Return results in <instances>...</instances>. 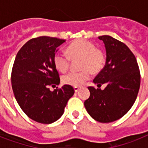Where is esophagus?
<instances>
[{
    "label": "esophagus",
    "instance_id": "esophagus-1",
    "mask_svg": "<svg viewBox=\"0 0 148 148\" xmlns=\"http://www.w3.org/2000/svg\"><path fill=\"white\" fill-rule=\"evenodd\" d=\"M74 91H75V92H77V91H78V90H79V88H78V87H74Z\"/></svg>",
    "mask_w": 148,
    "mask_h": 148
}]
</instances>
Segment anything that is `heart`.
Returning <instances> with one entry per match:
<instances>
[{"label":"heart","mask_w":148,"mask_h":148,"mask_svg":"<svg viewBox=\"0 0 148 148\" xmlns=\"http://www.w3.org/2000/svg\"><path fill=\"white\" fill-rule=\"evenodd\" d=\"M67 56L61 53L53 55V61L56 69L64 73L68 70L71 60L80 59L77 72H71L62 77V82L67 85L79 87L90 77V72L97 74L101 71L105 64L103 51L95 47L94 43L84 39H79L72 42L67 48Z\"/></svg>","instance_id":"1"}]
</instances>
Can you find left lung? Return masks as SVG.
<instances>
[{"label": "left lung", "instance_id": "obj_1", "mask_svg": "<svg viewBox=\"0 0 148 148\" xmlns=\"http://www.w3.org/2000/svg\"><path fill=\"white\" fill-rule=\"evenodd\" d=\"M106 48L104 67L94 79L97 88L88 87L84 101L88 114L97 121L110 123L125 115L138 96L140 74L136 58L125 44L108 35L98 37ZM104 83L103 90L99 88Z\"/></svg>", "mask_w": 148, "mask_h": 148}]
</instances>
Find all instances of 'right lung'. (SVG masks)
I'll use <instances>...</instances> for the list:
<instances>
[{"label":"right lung","mask_w":148,"mask_h":148,"mask_svg":"<svg viewBox=\"0 0 148 148\" xmlns=\"http://www.w3.org/2000/svg\"><path fill=\"white\" fill-rule=\"evenodd\" d=\"M64 39L41 36L29 40L17 52L11 71V84L17 103L27 117L40 124L60 118L68 100L74 95L71 85L51 91L60 84L53 55Z\"/></svg>","instance_id":"1"}]
</instances>
